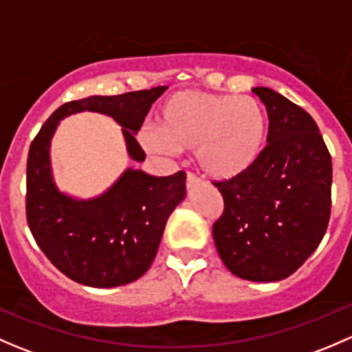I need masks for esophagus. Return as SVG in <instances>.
I'll return each instance as SVG.
<instances>
[{"mask_svg":"<svg viewBox=\"0 0 352 352\" xmlns=\"http://www.w3.org/2000/svg\"><path fill=\"white\" fill-rule=\"evenodd\" d=\"M202 180L199 179L197 175H194V173H187V189H194V187L196 186H199V184H201Z\"/></svg>","mask_w":352,"mask_h":352,"instance_id":"esophagus-1","label":"esophagus"}]
</instances>
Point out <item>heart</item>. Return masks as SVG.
Wrapping results in <instances>:
<instances>
[{"label":"heart","mask_w":352,"mask_h":352,"mask_svg":"<svg viewBox=\"0 0 352 352\" xmlns=\"http://www.w3.org/2000/svg\"><path fill=\"white\" fill-rule=\"evenodd\" d=\"M267 134V112L254 97L184 90L166 98L156 131H144L141 143L160 153L196 150L206 175L230 180L258 162Z\"/></svg>","instance_id":"heart-1"}]
</instances>
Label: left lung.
I'll return each mask as SVG.
<instances>
[{
    "mask_svg": "<svg viewBox=\"0 0 352 352\" xmlns=\"http://www.w3.org/2000/svg\"><path fill=\"white\" fill-rule=\"evenodd\" d=\"M252 91L267 109V146L243 175L212 182L225 201L212 239L230 272L271 283L293 274L324 239L332 160L307 110L271 88Z\"/></svg>",
    "mask_w": 352,
    "mask_h": 352,
    "instance_id": "obj_1",
    "label": "left lung"
}]
</instances>
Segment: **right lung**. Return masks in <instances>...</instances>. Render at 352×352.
Masks as SVG:
<instances>
[{
	"label": "right lung",
	"mask_w": 352,
	"mask_h": 352,
	"mask_svg": "<svg viewBox=\"0 0 352 352\" xmlns=\"http://www.w3.org/2000/svg\"><path fill=\"white\" fill-rule=\"evenodd\" d=\"M166 90L129 91L61 105L41 127L28 150L27 223L45 257L73 281L116 287L140 279L153 264L166 219L186 197V172L153 177L127 168L102 196L80 201L59 192L52 180L49 146L59 120L71 113L100 112L122 126L127 153L146 158L134 134L151 104Z\"/></svg>",
	"instance_id": "right-lung-1"
}]
</instances>
